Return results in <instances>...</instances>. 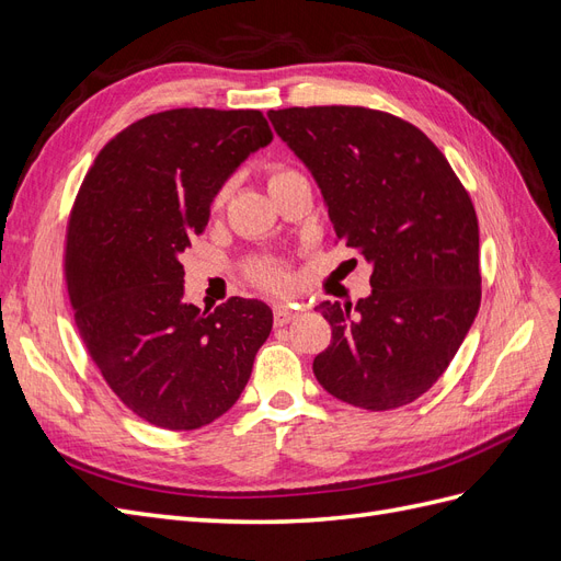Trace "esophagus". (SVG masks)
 <instances>
[{"label": "esophagus", "mask_w": 561, "mask_h": 561, "mask_svg": "<svg viewBox=\"0 0 561 561\" xmlns=\"http://www.w3.org/2000/svg\"><path fill=\"white\" fill-rule=\"evenodd\" d=\"M295 318H297V311H293V309H285V307H276V309H274V322H276V328L287 325V322L295 320Z\"/></svg>", "instance_id": "obj_1"}]
</instances>
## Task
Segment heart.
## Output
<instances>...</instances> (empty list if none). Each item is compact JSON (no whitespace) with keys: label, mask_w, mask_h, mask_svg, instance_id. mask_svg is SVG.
<instances>
[{"label":"heart","mask_w":561,"mask_h":561,"mask_svg":"<svg viewBox=\"0 0 561 561\" xmlns=\"http://www.w3.org/2000/svg\"><path fill=\"white\" fill-rule=\"evenodd\" d=\"M293 175H299V173H295L293 168L276 163V165L268 168V184H274V182L285 180V178H293ZM225 196H227L225 190L215 196V208H222ZM248 276L254 285L262 287V290H266V293H285V290H290V285H293L290 271H287L285 264H280L276 260L252 262L248 266Z\"/></svg>","instance_id":"1"}]
</instances>
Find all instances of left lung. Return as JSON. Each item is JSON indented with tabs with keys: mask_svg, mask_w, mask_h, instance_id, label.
<instances>
[{
	"mask_svg": "<svg viewBox=\"0 0 561 561\" xmlns=\"http://www.w3.org/2000/svg\"><path fill=\"white\" fill-rule=\"evenodd\" d=\"M309 168L336 241L371 264V295L322 301L332 344L313 375L330 396L369 412L410 404L445 375L482 299L472 201L428 135L369 107L268 112Z\"/></svg>",
	"mask_w": 561,
	"mask_h": 561,
	"instance_id": "obj_1",
	"label": "left lung"
}]
</instances>
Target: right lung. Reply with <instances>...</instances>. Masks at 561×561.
<instances>
[{"label":"right lung","instance_id":"add662e5","mask_svg":"<svg viewBox=\"0 0 561 561\" xmlns=\"http://www.w3.org/2000/svg\"><path fill=\"white\" fill-rule=\"evenodd\" d=\"M274 140L260 110L149 114L100 149L67 225L65 283L91 360L133 414L194 431L231 410L274 313L231 297L184 301L180 254L252 151Z\"/></svg>","mask_w":561,"mask_h":561}]
</instances>
